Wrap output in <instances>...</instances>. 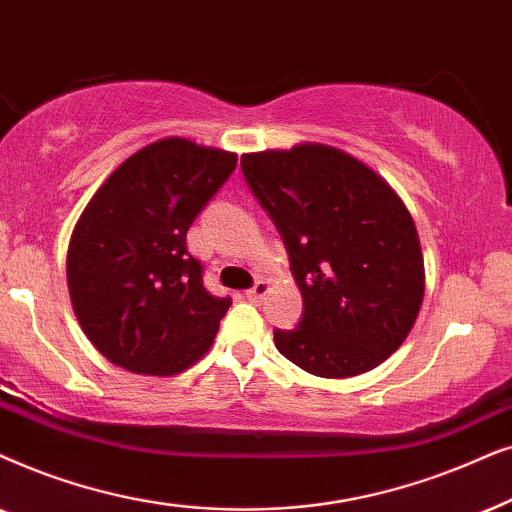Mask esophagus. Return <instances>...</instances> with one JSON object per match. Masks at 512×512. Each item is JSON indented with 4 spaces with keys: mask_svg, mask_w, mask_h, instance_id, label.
I'll return each mask as SVG.
<instances>
[{
    "mask_svg": "<svg viewBox=\"0 0 512 512\" xmlns=\"http://www.w3.org/2000/svg\"><path fill=\"white\" fill-rule=\"evenodd\" d=\"M269 290H271L269 281H257L255 288H250L248 292H245V297H248L250 302H262V299L269 295Z\"/></svg>",
    "mask_w": 512,
    "mask_h": 512,
    "instance_id": "obj_1",
    "label": "esophagus"
}]
</instances>
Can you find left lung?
Wrapping results in <instances>:
<instances>
[{
    "mask_svg": "<svg viewBox=\"0 0 512 512\" xmlns=\"http://www.w3.org/2000/svg\"><path fill=\"white\" fill-rule=\"evenodd\" d=\"M245 180L274 220L302 292L295 330L276 349L304 372H370L405 342L426 292L410 210L379 173L344 149L299 142L241 156Z\"/></svg>",
    "mask_w": 512,
    "mask_h": 512,
    "instance_id": "1",
    "label": "left lung"
}]
</instances>
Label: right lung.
<instances>
[{
	"mask_svg": "<svg viewBox=\"0 0 512 512\" xmlns=\"http://www.w3.org/2000/svg\"><path fill=\"white\" fill-rule=\"evenodd\" d=\"M238 156L189 138L156 140L112 170L74 224V316L109 363L173 377L206 356L231 306L203 288L187 231Z\"/></svg>",
	"mask_w": 512,
	"mask_h": 512,
	"instance_id": "1",
	"label": "right lung"
}]
</instances>
